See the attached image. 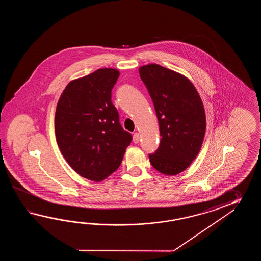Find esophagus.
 Wrapping results in <instances>:
<instances>
[{"instance_id":"34e87169","label":"esophagus","mask_w":261,"mask_h":261,"mask_svg":"<svg viewBox=\"0 0 261 261\" xmlns=\"http://www.w3.org/2000/svg\"><path fill=\"white\" fill-rule=\"evenodd\" d=\"M140 141V134L138 133H135L133 134V143L138 144Z\"/></svg>"}]
</instances>
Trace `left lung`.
Here are the masks:
<instances>
[{
    "instance_id": "obj_1",
    "label": "left lung",
    "mask_w": 261,
    "mask_h": 261,
    "mask_svg": "<svg viewBox=\"0 0 261 261\" xmlns=\"http://www.w3.org/2000/svg\"><path fill=\"white\" fill-rule=\"evenodd\" d=\"M148 89L161 130V144L149 155L152 166L166 175L184 172L199 154L204 140V106L194 85L183 74L159 64L139 68Z\"/></svg>"
}]
</instances>
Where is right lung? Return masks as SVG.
<instances>
[{
    "label": "right lung",
    "mask_w": 261,
    "mask_h": 261,
    "mask_svg": "<svg viewBox=\"0 0 261 261\" xmlns=\"http://www.w3.org/2000/svg\"><path fill=\"white\" fill-rule=\"evenodd\" d=\"M103 68L68 84L58 101L56 140L61 154L82 177L100 182L116 172L130 142L111 91L119 76Z\"/></svg>",
    "instance_id": "1"
}]
</instances>
